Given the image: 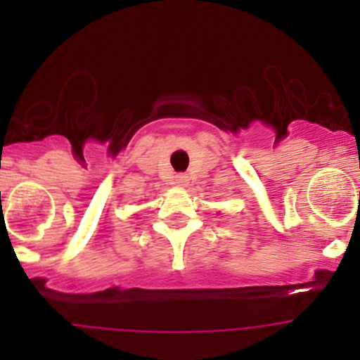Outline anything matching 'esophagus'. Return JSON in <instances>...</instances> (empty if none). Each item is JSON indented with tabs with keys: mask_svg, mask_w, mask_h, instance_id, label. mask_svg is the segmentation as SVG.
Listing matches in <instances>:
<instances>
[{
	"mask_svg": "<svg viewBox=\"0 0 360 360\" xmlns=\"http://www.w3.org/2000/svg\"><path fill=\"white\" fill-rule=\"evenodd\" d=\"M176 183L179 184V186H188V183H190V177H188L186 174H177Z\"/></svg>",
	"mask_w": 360,
	"mask_h": 360,
	"instance_id": "34e87169",
	"label": "esophagus"
}]
</instances>
